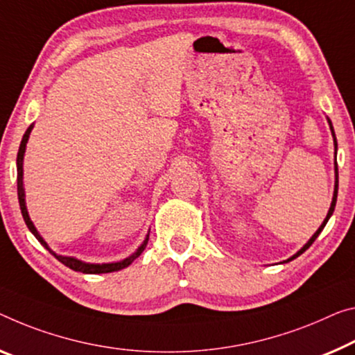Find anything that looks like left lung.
<instances>
[{"label": "left lung", "instance_id": "1", "mask_svg": "<svg viewBox=\"0 0 355 355\" xmlns=\"http://www.w3.org/2000/svg\"><path fill=\"white\" fill-rule=\"evenodd\" d=\"M329 123H330V130H331V135H334V141H335V150H336V138H335V132H334V127H331V122L329 121ZM335 173H336V182H335V192H334V200H331V206H330V209H329V214H327V217H325V220L322 222V225H320L319 227V230L318 232H315L314 234H313V238H311L309 239V241L306 243V244H304V246L302 248V249H300L298 250V252L295 254V255H293V257H291V259H288L287 261H291V260H293V259H297L298 257V255H302L303 252H304V250H306L309 246H311V244H313L314 241H315V238H318L319 236V233L320 232H322L324 230V227H325V223L327 222H329V219H330V216L331 214H334V211H335V205H336V196H338V165H336V162H335Z\"/></svg>", "mask_w": 355, "mask_h": 355}]
</instances>
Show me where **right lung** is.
<instances>
[{"mask_svg":"<svg viewBox=\"0 0 355 355\" xmlns=\"http://www.w3.org/2000/svg\"><path fill=\"white\" fill-rule=\"evenodd\" d=\"M31 127H28V130H26L24 138H21V143H20V147H19V154H17V195H19V203H20V211H21V216H24V220L26 223V227L30 228V232L35 234L37 241H40L42 246H44L49 252H51L53 257H55L58 261H62L63 265H67L68 268L74 270V271H80V272H87V275H101V272H112V271H119L125 268V266H128L132 261L139 257L141 252L146 249L147 246V241H149V234H147V238L144 239V243L141 244L139 249L136 250V252L133 255H130L128 259H125L122 261H117V263H101V265H95V263H84V261H80L78 259H73V257H63V255H57L55 252H52L51 249H49L47 243L44 241L40 236V233H37V230L35 228V225H33V222L30 220V216L28 212H26V206H25V193H24V154H25V147H26V141H28V136L31 133Z\"/></svg>","mask_w":355,"mask_h":355,"instance_id":"obj_1","label":"right lung"}]
</instances>
